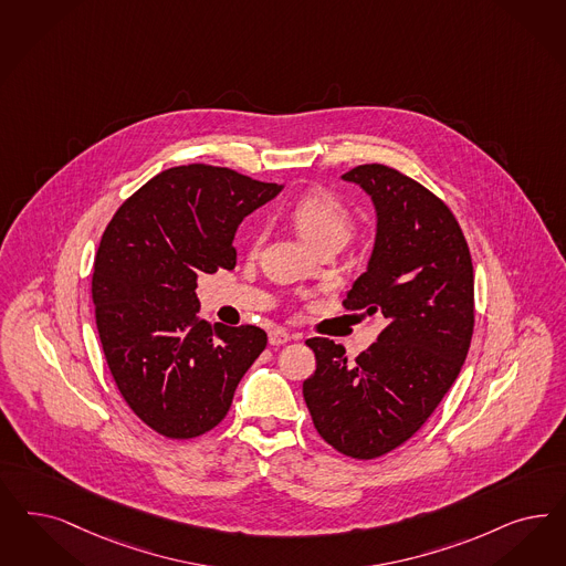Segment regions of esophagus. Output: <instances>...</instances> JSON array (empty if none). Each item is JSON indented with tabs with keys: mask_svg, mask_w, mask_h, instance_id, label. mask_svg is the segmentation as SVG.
<instances>
[{
	"mask_svg": "<svg viewBox=\"0 0 566 566\" xmlns=\"http://www.w3.org/2000/svg\"><path fill=\"white\" fill-rule=\"evenodd\" d=\"M291 334L284 331V328H273L270 331V345L273 347H280V345H286V343H291Z\"/></svg>",
	"mask_w": 566,
	"mask_h": 566,
	"instance_id": "esophagus-1",
	"label": "esophagus"
}]
</instances>
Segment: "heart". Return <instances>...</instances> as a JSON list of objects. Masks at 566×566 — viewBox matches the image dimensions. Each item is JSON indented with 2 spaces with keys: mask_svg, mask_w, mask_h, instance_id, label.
Segmentation results:
<instances>
[{
  "mask_svg": "<svg viewBox=\"0 0 566 566\" xmlns=\"http://www.w3.org/2000/svg\"><path fill=\"white\" fill-rule=\"evenodd\" d=\"M298 234L303 235L315 249L326 244L345 247L355 232V217L347 205L331 190L315 188L294 198L286 209ZM265 240V223H259L253 232V247L256 249Z\"/></svg>",
  "mask_w": 566,
  "mask_h": 566,
  "instance_id": "b5f03b06",
  "label": "heart"
}]
</instances>
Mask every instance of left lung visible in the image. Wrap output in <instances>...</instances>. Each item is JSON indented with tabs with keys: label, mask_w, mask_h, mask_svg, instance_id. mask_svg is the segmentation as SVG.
I'll list each match as a JSON object with an SVG mask.
<instances>
[{
	"label": "left lung",
	"mask_w": 566,
	"mask_h": 566,
	"mask_svg": "<svg viewBox=\"0 0 566 566\" xmlns=\"http://www.w3.org/2000/svg\"><path fill=\"white\" fill-rule=\"evenodd\" d=\"M343 179L359 184L378 228L368 270L343 307L387 319L368 352L315 336V371L303 397L319 437L355 460L403 446L455 382L474 328V272L468 242L448 205L387 165H359Z\"/></svg>",
	"instance_id": "left-lung-1"
}]
</instances>
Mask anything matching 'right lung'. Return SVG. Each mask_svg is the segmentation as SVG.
Listing matches in <instances>:
<instances>
[{
    "instance_id": "right-lung-1",
    "label": "right lung",
    "mask_w": 566,
    "mask_h": 566,
    "mask_svg": "<svg viewBox=\"0 0 566 566\" xmlns=\"http://www.w3.org/2000/svg\"><path fill=\"white\" fill-rule=\"evenodd\" d=\"M282 190L205 163L167 169L129 196L99 240L92 298L102 352L137 418L195 439L230 410L268 345L256 326L200 319V273L234 270L240 221Z\"/></svg>"
}]
</instances>
